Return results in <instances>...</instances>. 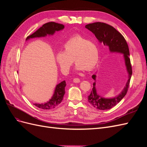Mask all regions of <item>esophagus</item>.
Listing matches in <instances>:
<instances>
[{"label": "esophagus", "mask_w": 147, "mask_h": 147, "mask_svg": "<svg viewBox=\"0 0 147 147\" xmlns=\"http://www.w3.org/2000/svg\"><path fill=\"white\" fill-rule=\"evenodd\" d=\"M73 81H74V83H79L80 82V79L78 78H75L73 80Z\"/></svg>", "instance_id": "34e87169"}]
</instances>
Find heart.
<instances>
[{
    "label": "heart",
    "instance_id": "heart-1",
    "mask_svg": "<svg viewBox=\"0 0 147 147\" xmlns=\"http://www.w3.org/2000/svg\"><path fill=\"white\" fill-rule=\"evenodd\" d=\"M72 60L77 64V70H91L98 63V47L93 41L80 35H75L65 42L63 52L56 54V61L64 74L68 73Z\"/></svg>",
    "mask_w": 147,
    "mask_h": 147
}]
</instances>
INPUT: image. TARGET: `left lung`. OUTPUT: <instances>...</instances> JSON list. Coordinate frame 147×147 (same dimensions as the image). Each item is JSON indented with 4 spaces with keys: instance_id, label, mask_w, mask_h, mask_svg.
<instances>
[{
    "instance_id": "8db88e82",
    "label": "left lung",
    "mask_w": 147,
    "mask_h": 147,
    "mask_svg": "<svg viewBox=\"0 0 147 147\" xmlns=\"http://www.w3.org/2000/svg\"><path fill=\"white\" fill-rule=\"evenodd\" d=\"M85 28L90 30L95 35L98 40L108 46L111 52H118L123 53L127 70L129 74V79L126 86L121 94L112 99L103 98L97 94L95 83L93 84L90 94L88 96V102L97 109L105 110L112 109L121 101L126 96L127 92L131 77L132 74V65L129 57V50L125 38L113 26L100 22L91 23L86 25ZM92 78L96 80V75H92Z\"/></svg>"
}]
</instances>
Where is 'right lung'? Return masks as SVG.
<instances>
[{
    "label": "right lung",
    "instance_id": "obj_1",
    "mask_svg": "<svg viewBox=\"0 0 147 147\" xmlns=\"http://www.w3.org/2000/svg\"><path fill=\"white\" fill-rule=\"evenodd\" d=\"M64 26L62 24L57 23L55 22H49V23L44 24L36 32L28 36L26 38V40L30 38L45 37L48 34L53 35L55 32V31L62 30L64 29ZM65 86L66 84L65 81L61 82L56 86L54 94L50 101L47 102L45 104H34V105L43 110H51L56 108L57 105L61 104L63 99L64 95L65 94Z\"/></svg>",
    "mask_w": 147,
    "mask_h": 147
}]
</instances>
